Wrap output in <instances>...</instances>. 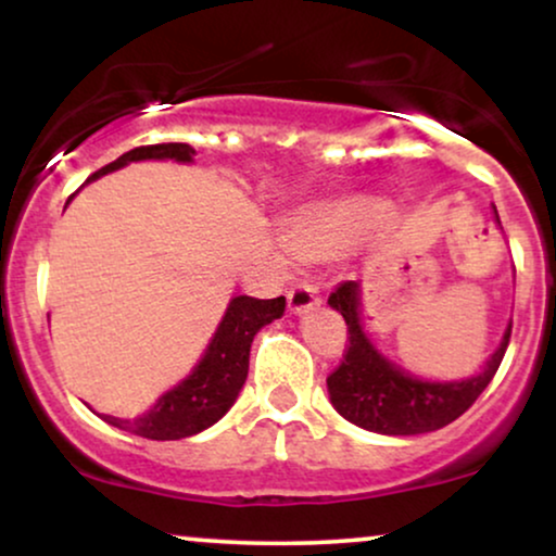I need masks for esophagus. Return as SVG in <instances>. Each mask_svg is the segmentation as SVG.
<instances>
[{
	"label": "esophagus",
	"instance_id": "1",
	"mask_svg": "<svg viewBox=\"0 0 556 556\" xmlns=\"http://www.w3.org/2000/svg\"><path fill=\"white\" fill-rule=\"evenodd\" d=\"M316 306H318V295H316V288L311 283H299L288 291V311H291V314L295 316L308 314V311Z\"/></svg>",
	"mask_w": 556,
	"mask_h": 556
}]
</instances>
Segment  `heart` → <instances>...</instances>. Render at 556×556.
Segmentation results:
<instances>
[{"label": "heart", "mask_w": 556, "mask_h": 556, "mask_svg": "<svg viewBox=\"0 0 556 556\" xmlns=\"http://www.w3.org/2000/svg\"><path fill=\"white\" fill-rule=\"evenodd\" d=\"M384 215L387 204L382 200L362 194L306 204L288 217L286 248L303 263L333 261L352 250Z\"/></svg>", "instance_id": "1"}]
</instances>
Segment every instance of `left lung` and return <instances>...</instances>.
<instances>
[{"label": "left lung", "instance_id": "obj_1", "mask_svg": "<svg viewBox=\"0 0 556 556\" xmlns=\"http://www.w3.org/2000/svg\"><path fill=\"white\" fill-rule=\"evenodd\" d=\"M493 219L498 212L493 207ZM349 326V352L341 367L326 379L329 400L344 420L379 435H422L445 428L473 405L496 375L504 359L511 321L496 346L476 375L463 379H425L387 356L371 339L362 318V286L346 280L329 295Z\"/></svg>", "mask_w": 556, "mask_h": 556}]
</instances>
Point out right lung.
Segmentation results:
<instances>
[{
  "label": "right lung",
  "instance_id": "add662e5",
  "mask_svg": "<svg viewBox=\"0 0 556 556\" xmlns=\"http://www.w3.org/2000/svg\"><path fill=\"white\" fill-rule=\"evenodd\" d=\"M134 162H179L192 164L194 149L189 143H154V147H139L126 151L116 162H111L103 169H98L90 181L105 177V174L124 169ZM83 185V187H86ZM286 299L261 301L250 295H235L227 303L223 321L217 331L212 333L202 359L194 364V369L166 390L162 397L154 402V407L136 417H113L103 413H93L113 428L134 432L139 438L149 440H181L197 432L207 430L215 425L227 409L235 405L238 394L248 379L250 364V344L255 333L268 326L270 321L283 316Z\"/></svg>",
  "mask_w": 556,
  "mask_h": 556
}]
</instances>
